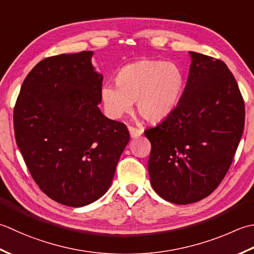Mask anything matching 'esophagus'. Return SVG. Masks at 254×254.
<instances>
[{
    "mask_svg": "<svg viewBox=\"0 0 254 254\" xmlns=\"http://www.w3.org/2000/svg\"><path fill=\"white\" fill-rule=\"evenodd\" d=\"M128 129H129V132H130L131 138H138L139 136H141V133L143 132V129L142 128H137V127H133V126H128Z\"/></svg>",
    "mask_w": 254,
    "mask_h": 254,
    "instance_id": "obj_1",
    "label": "esophagus"
}]
</instances>
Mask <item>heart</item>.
<instances>
[{"label": "heart", "mask_w": 254, "mask_h": 254, "mask_svg": "<svg viewBox=\"0 0 254 254\" xmlns=\"http://www.w3.org/2000/svg\"><path fill=\"white\" fill-rule=\"evenodd\" d=\"M116 84H105L101 97L107 115L120 118L131 110L149 123L165 120L178 107L185 77L181 66L164 60H141L118 71Z\"/></svg>", "instance_id": "obj_1"}]
</instances>
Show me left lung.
<instances>
[{"label":"left lung","instance_id":"obj_1","mask_svg":"<svg viewBox=\"0 0 254 254\" xmlns=\"http://www.w3.org/2000/svg\"><path fill=\"white\" fill-rule=\"evenodd\" d=\"M192 64L178 107L144 130L156 193L173 204L207 197L226 177L245 128V101L220 59L190 53Z\"/></svg>","mask_w":254,"mask_h":254}]
</instances>
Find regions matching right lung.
<instances>
[{
    "instance_id": "right-lung-1",
    "label": "right lung",
    "mask_w": 254,
    "mask_h": 254,
    "mask_svg": "<svg viewBox=\"0 0 254 254\" xmlns=\"http://www.w3.org/2000/svg\"><path fill=\"white\" fill-rule=\"evenodd\" d=\"M92 51L36 64L14 106L16 143L34 181L62 205H89L110 189L130 134L98 108L103 76Z\"/></svg>"
}]
</instances>
